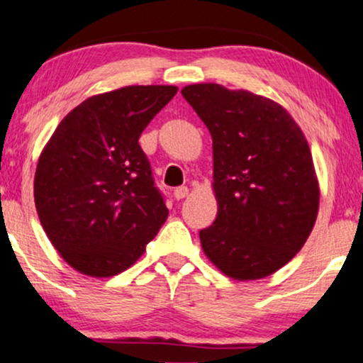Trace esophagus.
Listing matches in <instances>:
<instances>
[{
  "label": "esophagus",
  "mask_w": 363,
  "mask_h": 363,
  "mask_svg": "<svg viewBox=\"0 0 363 363\" xmlns=\"http://www.w3.org/2000/svg\"><path fill=\"white\" fill-rule=\"evenodd\" d=\"M189 194V189H187L186 186H181V187H176V189H174V197H176L177 201H181V199H184V197Z\"/></svg>",
  "instance_id": "obj_1"
}]
</instances>
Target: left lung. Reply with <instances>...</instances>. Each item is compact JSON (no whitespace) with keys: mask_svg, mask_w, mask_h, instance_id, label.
I'll return each mask as SVG.
<instances>
[{"mask_svg":"<svg viewBox=\"0 0 363 363\" xmlns=\"http://www.w3.org/2000/svg\"><path fill=\"white\" fill-rule=\"evenodd\" d=\"M212 138L217 217L199 232L217 269L238 280L284 267L315 224L318 182L307 139L272 99L220 84L181 91Z\"/></svg>","mask_w":363,"mask_h":363,"instance_id":"1","label":"left lung"}]
</instances>
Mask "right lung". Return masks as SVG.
Masks as SVG:
<instances>
[{
    "label": "right lung",
    "mask_w": 363,
    "mask_h": 363,
    "mask_svg": "<svg viewBox=\"0 0 363 363\" xmlns=\"http://www.w3.org/2000/svg\"><path fill=\"white\" fill-rule=\"evenodd\" d=\"M176 86H125L76 106L43 149L35 204L71 267L111 277L141 257L167 219L139 136Z\"/></svg>",
    "instance_id": "obj_1"
}]
</instances>
